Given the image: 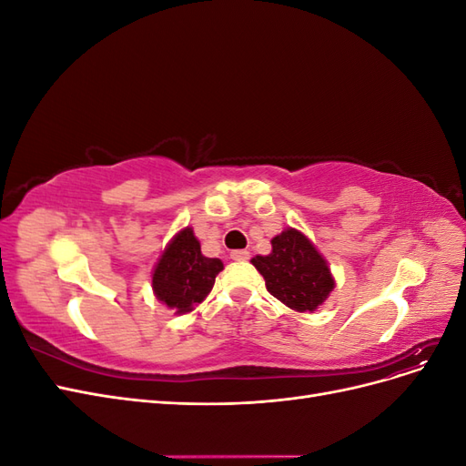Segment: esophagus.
<instances>
[{"mask_svg": "<svg viewBox=\"0 0 466 466\" xmlns=\"http://www.w3.org/2000/svg\"><path fill=\"white\" fill-rule=\"evenodd\" d=\"M250 252L248 250H231V260H237V262H243V260H248Z\"/></svg>", "mask_w": 466, "mask_h": 466, "instance_id": "1", "label": "esophagus"}]
</instances>
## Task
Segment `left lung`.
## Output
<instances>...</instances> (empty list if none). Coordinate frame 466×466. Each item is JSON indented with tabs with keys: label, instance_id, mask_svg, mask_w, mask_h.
Returning <instances> with one entry per match:
<instances>
[{
	"label": "left lung",
	"instance_id": "1",
	"mask_svg": "<svg viewBox=\"0 0 466 466\" xmlns=\"http://www.w3.org/2000/svg\"><path fill=\"white\" fill-rule=\"evenodd\" d=\"M250 262L264 276L266 289L299 313L315 311L334 288L327 260L303 233L295 229L274 237L270 255Z\"/></svg>",
	"mask_w": 466,
	"mask_h": 466
}]
</instances>
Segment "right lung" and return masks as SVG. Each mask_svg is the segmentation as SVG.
Instances as JSON below:
<instances>
[{
	"instance_id": "right-lung-1",
	"label": "right lung",
	"mask_w": 466,
	"mask_h": 466,
	"mask_svg": "<svg viewBox=\"0 0 466 466\" xmlns=\"http://www.w3.org/2000/svg\"><path fill=\"white\" fill-rule=\"evenodd\" d=\"M221 270L223 262L204 257L198 238L187 228L168 243L155 266L153 291L177 313H188L192 305L204 301Z\"/></svg>"
}]
</instances>
